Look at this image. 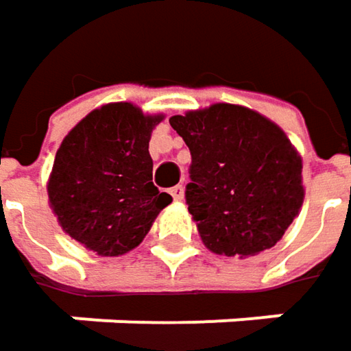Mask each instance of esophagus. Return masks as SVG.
<instances>
[{
	"label": "esophagus",
	"instance_id": "1",
	"mask_svg": "<svg viewBox=\"0 0 351 351\" xmlns=\"http://www.w3.org/2000/svg\"><path fill=\"white\" fill-rule=\"evenodd\" d=\"M169 194H171L173 199H182V197H184V186H173Z\"/></svg>",
	"mask_w": 351,
	"mask_h": 351
}]
</instances>
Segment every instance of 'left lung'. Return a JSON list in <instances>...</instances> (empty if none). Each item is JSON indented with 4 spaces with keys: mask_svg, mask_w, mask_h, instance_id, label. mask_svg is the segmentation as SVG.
<instances>
[{
    "mask_svg": "<svg viewBox=\"0 0 351 351\" xmlns=\"http://www.w3.org/2000/svg\"><path fill=\"white\" fill-rule=\"evenodd\" d=\"M192 154L186 204L204 244L254 256L275 246L303 204L301 157L269 119L239 105L176 114Z\"/></svg>",
    "mask_w": 351,
    "mask_h": 351,
    "instance_id": "1",
    "label": "left lung"
}]
</instances>
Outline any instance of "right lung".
Instances as JSON below:
<instances>
[{
    "label": "right lung",
    "instance_id": "right-lung-1",
    "mask_svg": "<svg viewBox=\"0 0 351 351\" xmlns=\"http://www.w3.org/2000/svg\"><path fill=\"white\" fill-rule=\"evenodd\" d=\"M131 103L88 112L64 137L48 182V197L60 226L101 256L129 252L145 239L171 196L154 186L152 129Z\"/></svg>",
    "mask_w": 351,
    "mask_h": 351
}]
</instances>
